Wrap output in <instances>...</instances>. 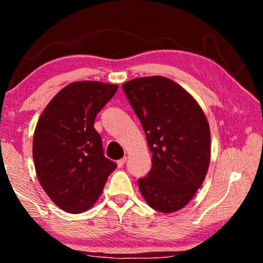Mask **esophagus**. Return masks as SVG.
<instances>
[{
    "mask_svg": "<svg viewBox=\"0 0 263 263\" xmlns=\"http://www.w3.org/2000/svg\"><path fill=\"white\" fill-rule=\"evenodd\" d=\"M125 161H126V157H124V158H122V159H119L118 161H117V166H118V168H122V167L124 166V163H125Z\"/></svg>",
    "mask_w": 263,
    "mask_h": 263,
    "instance_id": "esophagus-1",
    "label": "esophagus"
}]
</instances>
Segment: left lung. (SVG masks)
I'll list each match as a JSON object with an SVG mask.
<instances>
[{
	"mask_svg": "<svg viewBox=\"0 0 263 263\" xmlns=\"http://www.w3.org/2000/svg\"><path fill=\"white\" fill-rule=\"evenodd\" d=\"M123 90L152 153V168L138 180L142 197L157 211L180 210L202 185L210 162L205 115L183 88L167 78L131 80Z\"/></svg>",
	"mask_w": 263,
	"mask_h": 263,
	"instance_id": "1",
	"label": "left lung"
}]
</instances>
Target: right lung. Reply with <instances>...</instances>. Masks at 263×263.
<instances>
[{"instance_id":"1","label":"right lung","mask_w":263,"mask_h":263,"mask_svg":"<svg viewBox=\"0 0 263 263\" xmlns=\"http://www.w3.org/2000/svg\"><path fill=\"white\" fill-rule=\"evenodd\" d=\"M116 84L81 81L58 92L43 111L33 136V162L45 193L64 211L92 206L117 163L104 157L94 123L117 91Z\"/></svg>"}]
</instances>
